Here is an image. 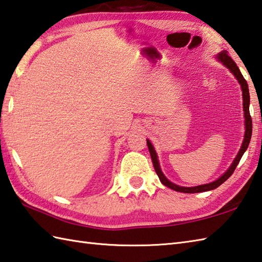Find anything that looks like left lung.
Listing matches in <instances>:
<instances>
[{
    "instance_id": "8db88e82",
    "label": "left lung",
    "mask_w": 262,
    "mask_h": 262,
    "mask_svg": "<svg viewBox=\"0 0 262 262\" xmlns=\"http://www.w3.org/2000/svg\"><path fill=\"white\" fill-rule=\"evenodd\" d=\"M217 58L219 60H221L222 63H223L227 69H230V71L232 72L234 76L237 79L238 83L241 84L242 88V94H243V110H244V117H246V134H244V141L242 143V146L240 148V151H238L237 155L235 160L233 161L232 165L230 166V169L227 170L225 173L222 176L220 179H217L214 182H210L207 183V185H203V186H197V187H180V186H177L174 183L170 182L166 178L164 177V174L162 173V171L160 169V164H159V161H158V155L155 153L154 148L152 146V144L149 141H147V147H148V151L149 154H151V158H152V162H153V166H154V170L157 172V174L160 178V181L163 183L164 186L169 187L171 189H173L176 191H179V192H185V193H194V192H203V191H208V190H213V189H216L217 187H220L222 183L225 182L233 174V172L236 169V166L240 162V160L242 158L243 153L246 152V149L249 146V143L250 140H251V135H252V118L251 116H250V110H249V104H250V94H249V88H248V83L244 79L242 73L238 70V68L236 66L235 62L233 60L230 56L229 54H227L226 51H223L222 53H220L217 55Z\"/></svg>"
}]
</instances>
